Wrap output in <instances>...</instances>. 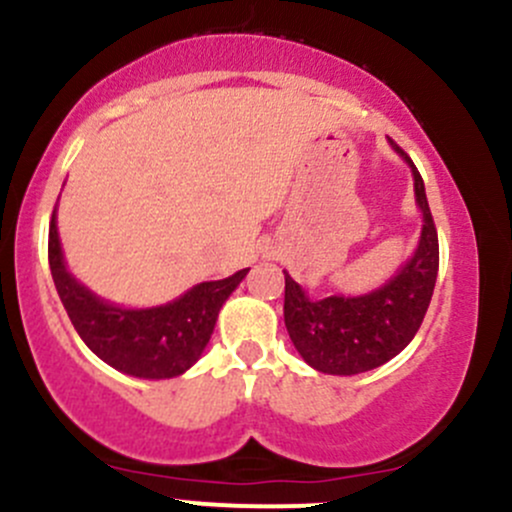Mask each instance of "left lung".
<instances>
[{
	"mask_svg": "<svg viewBox=\"0 0 512 512\" xmlns=\"http://www.w3.org/2000/svg\"><path fill=\"white\" fill-rule=\"evenodd\" d=\"M390 144L410 164L414 198L424 218L410 260L390 282L363 297L309 299L284 272V324L301 358L319 373L358 375L395 358L419 331L432 301L439 272L437 228L417 166L392 139Z\"/></svg>",
	"mask_w": 512,
	"mask_h": 512,
	"instance_id": "8db88e82",
	"label": "left lung"
}]
</instances>
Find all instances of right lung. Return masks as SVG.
Returning a JSON list of instances; mask_svg holds the SVG:
<instances>
[{
	"label": "right lung",
	"instance_id": "add662e5",
	"mask_svg": "<svg viewBox=\"0 0 512 512\" xmlns=\"http://www.w3.org/2000/svg\"><path fill=\"white\" fill-rule=\"evenodd\" d=\"M48 265L68 319L85 346L120 373L144 380L176 378L201 358L220 306L247 274L240 270L218 282H201L184 297L152 309L110 304L68 272L58 240L56 208L48 225Z\"/></svg>",
	"mask_w": 512,
	"mask_h": 512
}]
</instances>
